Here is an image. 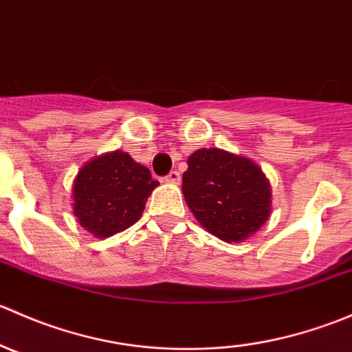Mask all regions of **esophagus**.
<instances>
[{
  "label": "esophagus",
  "instance_id": "obj_1",
  "mask_svg": "<svg viewBox=\"0 0 352 352\" xmlns=\"http://www.w3.org/2000/svg\"><path fill=\"white\" fill-rule=\"evenodd\" d=\"M180 179H182V177H180V173L177 172V170H172V172L165 177V180L168 184H180Z\"/></svg>",
  "mask_w": 352,
  "mask_h": 352
}]
</instances>
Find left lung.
Listing matches in <instances>:
<instances>
[{
    "label": "left lung",
    "mask_w": 352,
    "mask_h": 352,
    "mask_svg": "<svg viewBox=\"0 0 352 352\" xmlns=\"http://www.w3.org/2000/svg\"><path fill=\"white\" fill-rule=\"evenodd\" d=\"M182 192L196 219L219 240L242 242L271 214L272 190L250 158L201 148L187 160Z\"/></svg>",
    "instance_id": "obj_1"
}]
</instances>
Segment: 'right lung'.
<instances>
[{"label": "right lung", "instance_id": "obj_1", "mask_svg": "<svg viewBox=\"0 0 352 352\" xmlns=\"http://www.w3.org/2000/svg\"><path fill=\"white\" fill-rule=\"evenodd\" d=\"M158 180L126 151H112L85 163L73 182V212L97 239H107L141 218Z\"/></svg>", "mask_w": 352, "mask_h": 352}]
</instances>
